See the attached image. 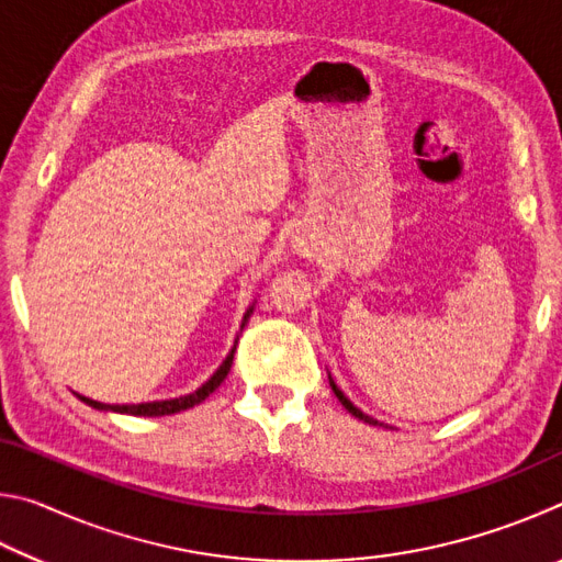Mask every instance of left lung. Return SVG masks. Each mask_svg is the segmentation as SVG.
<instances>
[{
    "label": "left lung",
    "instance_id": "1",
    "mask_svg": "<svg viewBox=\"0 0 562 562\" xmlns=\"http://www.w3.org/2000/svg\"><path fill=\"white\" fill-rule=\"evenodd\" d=\"M329 386H331V392H335L337 394V398H339V402H341V406H345L347 408V412L351 414V416H357L359 418V422H364V424H372V426H382V424H379L376 422V418H372V416H367L364 412H359V408L355 406V404H351L349 402V398L345 396V394H341V389L335 384V382H331V379H329Z\"/></svg>",
    "mask_w": 562,
    "mask_h": 562
}]
</instances>
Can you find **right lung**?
Masks as SVG:
<instances>
[{
    "instance_id": "right-lung-1",
    "label": "right lung",
    "mask_w": 562,
    "mask_h": 562,
    "mask_svg": "<svg viewBox=\"0 0 562 562\" xmlns=\"http://www.w3.org/2000/svg\"><path fill=\"white\" fill-rule=\"evenodd\" d=\"M250 315H252V307L245 312L243 327H245V322L250 319ZM243 327H240V329H243ZM235 347H237V339H235ZM235 347L231 349V355H227V359L223 361L221 369H217V372H215L211 379H207V382H205L201 389H198V392L188 394V396L168 398V402L121 404V406H119V404H99V402H93V398H87V396H79V398H81V402H87L89 406H93V408H101V412H119V414H131V416H168V414H178V412H183V408H190V406L205 402V398L211 396V394L215 392V389L225 382V376H227V372H231V367H233Z\"/></svg>"
}]
</instances>
